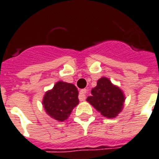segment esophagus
I'll use <instances>...</instances> for the list:
<instances>
[{
    "mask_svg": "<svg viewBox=\"0 0 159 159\" xmlns=\"http://www.w3.org/2000/svg\"><path fill=\"white\" fill-rule=\"evenodd\" d=\"M87 91L86 89H82L81 90V91L79 92V95H78V99H79L80 101H83L86 99V93Z\"/></svg>",
    "mask_w": 159,
    "mask_h": 159,
    "instance_id": "esophagus-1",
    "label": "esophagus"
}]
</instances>
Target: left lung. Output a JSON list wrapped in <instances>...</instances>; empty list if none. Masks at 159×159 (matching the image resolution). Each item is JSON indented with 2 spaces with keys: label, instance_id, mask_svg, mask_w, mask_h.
<instances>
[{
  "label": "left lung",
  "instance_id": "obj_1",
  "mask_svg": "<svg viewBox=\"0 0 159 159\" xmlns=\"http://www.w3.org/2000/svg\"><path fill=\"white\" fill-rule=\"evenodd\" d=\"M124 100L122 91L106 77L98 80L96 86L91 90V95L86 99L102 115L109 118L116 117L121 112Z\"/></svg>",
  "mask_w": 159,
  "mask_h": 159
}]
</instances>
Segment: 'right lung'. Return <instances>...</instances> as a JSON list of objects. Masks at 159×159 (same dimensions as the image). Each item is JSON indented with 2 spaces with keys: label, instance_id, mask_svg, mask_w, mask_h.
I'll list each match as a JSON object with an SVG mask.
<instances>
[{
  "label": "right lung",
  "instance_id": "obj_1",
  "mask_svg": "<svg viewBox=\"0 0 159 159\" xmlns=\"http://www.w3.org/2000/svg\"><path fill=\"white\" fill-rule=\"evenodd\" d=\"M78 102V91L73 84L58 82L46 93L42 104L48 115L62 122L68 118Z\"/></svg>",
  "mask_w": 159,
  "mask_h": 159
}]
</instances>
